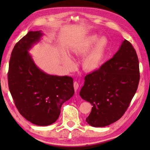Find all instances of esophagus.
I'll return each instance as SVG.
<instances>
[{"mask_svg": "<svg viewBox=\"0 0 150 150\" xmlns=\"http://www.w3.org/2000/svg\"><path fill=\"white\" fill-rule=\"evenodd\" d=\"M73 87H74V89L75 92H77V91L79 88V83L77 82V81H75L74 83H73Z\"/></svg>", "mask_w": 150, "mask_h": 150, "instance_id": "obj_1", "label": "esophagus"}]
</instances>
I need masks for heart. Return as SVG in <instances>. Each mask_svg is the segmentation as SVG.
Masks as SVG:
<instances>
[{
  "instance_id": "obj_1",
  "label": "heart",
  "mask_w": 150,
  "mask_h": 150,
  "mask_svg": "<svg viewBox=\"0 0 150 150\" xmlns=\"http://www.w3.org/2000/svg\"><path fill=\"white\" fill-rule=\"evenodd\" d=\"M108 41L105 37L98 38V35H91L77 43L71 49V54L73 57H83L82 66L83 69L87 72L97 71L103 63ZM70 67H73V63H69Z\"/></svg>"
}]
</instances>
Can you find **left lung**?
Returning <instances> with one entry per match:
<instances>
[{
  "label": "left lung",
  "mask_w": 150,
  "mask_h": 150,
  "mask_svg": "<svg viewBox=\"0 0 150 150\" xmlns=\"http://www.w3.org/2000/svg\"><path fill=\"white\" fill-rule=\"evenodd\" d=\"M139 61L136 50L124 40L119 50L96 71L85 76L79 95L93 105L86 122L104 127L119 120L138 87Z\"/></svg>",
  "instance_id": "left-lung-1"
}]
</instances>
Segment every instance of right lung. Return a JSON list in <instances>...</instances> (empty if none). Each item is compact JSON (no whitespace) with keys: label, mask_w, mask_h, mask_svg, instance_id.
Instances as JSON below:
<instances>
[{"label":"right lung","mask_w":150,"mask_h":150,"mask_svg":"<svg viewBox=\"0 0 150 150\" xmlns=\"http://www.w3.org/2000/svg\"><path fill=\"white\" fill-rule=\"evenodd\" d=\"M42 35L41 31H30L14 45L8 82L20 115L35 125L48 126L57 120L62 105L75 91L72 77L48 75L35 65L28 51Z\"/></svg>","instance_id":"add662e5"}]
</instances>
